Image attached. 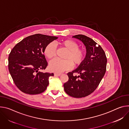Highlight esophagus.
Wrapping results in <instances>:
<instances>
[{"instance_id": "34e87169", "label": "esophagus", "mask_w": 129, "mask_h": 129, "mask_svg": "<svg viewBox=\"0 0 129 129\" xmlns=\"http://www.w3.org/2000/svg\"><path fill=\"white\" fill-rule=\"evenodd\" d=\"M60 75H61L60 73H54V76H60Z\"/></svg>"}]
</instances>
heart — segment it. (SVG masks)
Segmentation results:
<instances>
[{
  "label": "heart",
  "instance_id": "b5f03b06",
  "mask_svg": "<svg viewBox=\"0 0 129 129\" xmlns=\"http://www.w3.org/2000/svg\"><path fill=\"white\" fill-rule=\"evenodd\" d=\"M59 45L66 50L63 56V58L64 59H54L51 61L49 66L51 71L60 73L70 69L72 64L76 67L82 63L84 59L85 52L83 49L79 48L77 42L71 39H67L60 41ZM44 54L49 59H52L55 57L56 48L52 42H50L46 46Z\"/></svg>",
  "mask_w": 129,
  "mask_h": 129
}]
</instances>
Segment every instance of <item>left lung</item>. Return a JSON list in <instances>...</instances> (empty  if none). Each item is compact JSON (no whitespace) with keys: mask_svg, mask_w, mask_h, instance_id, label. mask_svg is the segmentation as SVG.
<instances>
[{"mask_svg":"<svg viewBox=\"0 0 129 129\" xmlns=\"http://www.w3.org/2000/svg\"><path fill=\"white\" fill-rule=\"evenodd\" d=\"M73 37L83 43L87 49L86 56L77 69L67 74L69 80L63 87L71 96L84 97L93 93L101 82L106 71L107 59L103 48L92 39L81 34ZM75 73L79 75L74 76Z\"/></svg>","mask_w":129,"mask_h":129,"instance_id":"1","label":"left lung"}]
</instances>
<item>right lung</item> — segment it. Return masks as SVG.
Segmentation results:
<instances>
[{
	"label": "right lung",
	"mask_w": 129,
	"mask_h": 129,
	"mask_svg": "<svg viewBox=\"0 0 129 129\" xmlns=\"http://www.w3.org/2000/svg\"><path fill=\"white\" fill-rule=\"evenodd\" d=\"M58 38L40 34L28 36L17 44L8 58V68L14 83L22 92L35 95L44 92L53 73H43L48 62L43 54L44 48Z\"/></svg>",
	"instance_id": "1"
}]
</instances>
